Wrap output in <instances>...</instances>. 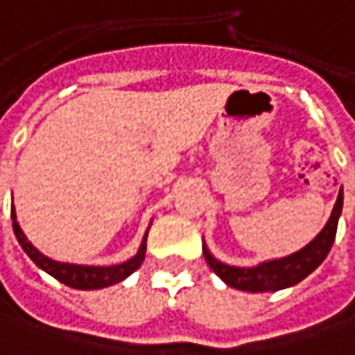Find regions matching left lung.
I'll list each match as a JSON object with an SVG mask.
<instances>
[{"instance_id":"obj_1","label":"left lung","mask_w":355,"mask_h":355,"mask_svg":"<svg viewBox=\"0 0 355 355\" xmlns=\"http://www.w3.org/2000/svg\"><path fill=\"white\" fill-rule=\"evenodd\" d=\"M342 205H344V193L340 189L331 217L323 227L322 233L309 245H305L302 251H297L289 257L267 261L257 267H231V265H225L215 259L207 251V247H202V255L209 263V267L229 287H235L241 291H251V293H267V291H279L285 287H291V285L305 279L311 271H315L323 263V259L327 257L334 239H336L338 219L342 215Z\"/></svg>"}]
</instances>
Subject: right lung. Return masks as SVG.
I'll return each mask as SVG.
<instances>
[{"label": "right lung", "instance_id": "right-lung-1", "mask_svg": "<svg viewBox=\"0 0 355 355\" xmlns=\"http://www.w3.org/2000/svg\"><path fill=\"white\" fill-rule=\"evenodd\" d=\"M11 219H13V233L19 241L21 249L28 253V257L46 273H50L52 277H55L60 283L73 287V289H102L108 285L126 279L130 273H135L136 269L140 267V263L144 261V253H146V235L142 239V245L138 249L132 259H128L126 263L120 265H110V267H88V265H72V263H58V261L48 259L46 255H42L30 241L26 239L24 231L19 229L13 209H11Z\"/></svg>", "mask_w": 355, "mask_h": 355}]
</instances>
